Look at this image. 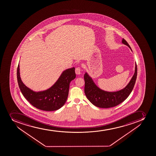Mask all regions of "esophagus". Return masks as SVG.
<instances>
[{"label": "esophagus", "instance_id": "esophagus-1", "mask_svg": "<svg viewBox=\"0 0 156 156\" xmlns=\"http://www.w3.org/2000/svg\"><path fill=\"white\" fill-rule=\"evenodd\" d=\"M75 72L76 74H77V75L81 74V68L80 66H78V67L76 68Z\"/></svg>", "mask_w": 156, "mask_h": 156}]
</instances>
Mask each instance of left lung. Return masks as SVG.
I'll return each mask as SVG.
<instances>
[{
	"label": "left lung",
	"instance_id": "obj_1",
	"mask_svg": "<svg viewBox=\"0 0 156 156\" xmlns=\"http://www.w3.org/2000/svg\"><path fill=\"white\" fill-rule=\"evenodd\" d=\"M122 43L131 49V47L125 39H122ZM137 75V68L136 63L134 74L126 87L119 91L107 92L97 87L91 78L86 73L84 76L85 81L84 93L88 100L98 107L108 108L116 106L123 102L131 93L136 82Z\"/></svg>",
	"mask_w": 156,
	"mask_h": 156
}]
</instances>
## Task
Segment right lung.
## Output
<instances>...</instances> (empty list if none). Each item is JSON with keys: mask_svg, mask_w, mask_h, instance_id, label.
Masks as SVG:
<instances>
[{"mask_svg": "<svg viewBox=\"0 0 156 156\" xmlns=\"http://www.w3.org/2000/svg\"><path fill=\"white\" fill-rule=\"evenodd\" d=\"M75 69L72 68L63 71L55 83L48 90L34 92L22 81L18 65L17 76L19 87L23 96L33 106L44 111H55L63 106L66 102L69 83L76 78Z\"/></svg>", "mask_w": 156, "mask_h": 156, "instance_id": "right-lung-1", "label": "right lung"}]
</instances>
